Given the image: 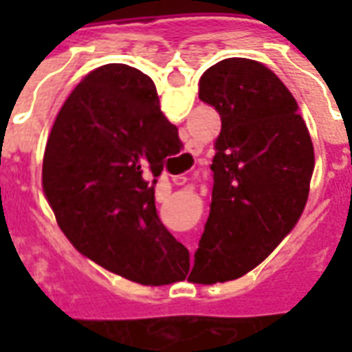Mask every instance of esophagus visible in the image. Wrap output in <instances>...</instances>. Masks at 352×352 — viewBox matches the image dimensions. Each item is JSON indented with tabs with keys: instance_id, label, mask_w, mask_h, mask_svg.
Returning <instances> with one entry per match:
<instances>
[{
	"instance_id": "34e87169",
	"label": "esophagus",
	"mask_w": 352,
	"mask_h": 352,
	"mask_svg": "<svg viewBox=\"0 0 352 352\" xmlns=\"http://www.w3.org/2000/svg\"><path fill=\"white\" fill-rule=\"evenodd\" d=\"M177 184H179V183H177Z\"/></svg>"
}]
</instances>
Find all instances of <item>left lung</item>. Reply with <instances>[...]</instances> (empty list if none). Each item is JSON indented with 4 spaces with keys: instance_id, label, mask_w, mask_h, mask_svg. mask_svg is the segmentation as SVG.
Returning <instances> with one entry per match:
<instances>
[{
    "instance_id": "obj_1",
    "label": "left lung",
    "mask_w": 352,
    "mask_h": 352,
    "mask_svg": "<svg viewBox=\"0 0 352 352\" xmlns=\"http://www.w3.org/2000/svg\"><path fill=\"white\" fill-rule=\"evenodd\" d=\"M199 100L219 111L213 196L188 280L241 277L280 243L300 219L315 168L298 103L265 65L226 58L199 79Z\"/></svg>"
}]
</instances>
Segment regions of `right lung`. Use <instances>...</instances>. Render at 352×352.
I'll list each match as a JSON object with an SVG mask.
<instances>
[{
  "instance_id": "obj_1",
  "label": "right lung",
  "mask_w": 352,
  "mask_h": 352,
  "mask_svg": "<svg viewBox=\"0 0 352 352\" xmlns=\"http://www.w3.org/2000/svg\"><path fill=\"white\" fill-rule=\"evenodd\" d=\"M177 141L148 75L107 64L80 80L43 158V190L77 251L141 285L181 280L188 251L154 206L156 177Z\"/></svg>"
}]
</instances>
